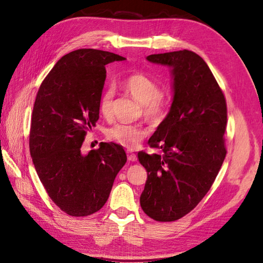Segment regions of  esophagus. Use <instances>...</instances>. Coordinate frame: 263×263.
I'll use <instances>...</instances> for the list:
<instances>
[{
	"label": "esophagus",
	"mask_w": 263,
	"mask_h": 263,
	"mask_svg": "<svg viewBox=\"0 0 263 263\" xmlns=\"http://www.w3.org/2000/svg\"><path fill=\"white\" fill-rule=\"evenodd\" d=\"M126 154H127V159L130 161H132V162L137 161V155L133 153V149H130V148H128V149L126 151Z\"/></svg>",
	"instance_id": "obj_1"
}]
</instances>
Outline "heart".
I'll return each mask as SVG.
<instances>
[{"label":"heart","mask_w":263,"mask_h":263,"mask_svg":"<svg viewBox=\"0 0 263 263\" xmlns=\"http://www.w3.org/2000/svg\"><path fill=\"white\" fill-rule=\"evenodd\" d=\"M123 88L130 93L133 98L142 103V109L147 118L157 121L164 116L168 108V100L161 93L160 86L154 79L147 74L133 72L126 76L122 82ZM114 90L109 88L104 90L99 100V111L104 118L111 115V100ZM148 135V130L142 125H130V124H115L109 127L106 136L109 140L115 141L119 145L135 147Z\"/></svg>","instance_id":"heart-1"}]
</instances>
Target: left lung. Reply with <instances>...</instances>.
Wrapping results in <instances>:
<instances>
[{
	"instance_id": "8db88e82",
	"label": "left lung",
	"mask_w": 263,
	"mask_h": 263,
	"mask_svg": "<svg viewBox=\"0 0 263 263\" xmlns=\"http://www.w3.org/2000/svg\"><path fill=\"white\" fill-rule=\"evenodd\" d=\"M173 68L174 100L168 116L141 151L147 171L142 211L157 222H173L198 206L211 190L227 155V101L206 62L191 50L147 56Z\"/></svg>"
}]
</instances>
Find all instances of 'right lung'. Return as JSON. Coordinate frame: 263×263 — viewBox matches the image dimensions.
Masks as SVG:
<instances>
[{"label":"right lung","mask_w":263,"mask_h":263,"mask_svg":"<svg viewBox=\"0 0 263 263\" xmlns=\"http://www.w3.org/2000/svg\"><path fill=\"white\" fill-rule=\"evenodd\" d=\"M125 60L114 52L78 49L64 55L41 83L33 107L30 152L49 198L70 216H88L107 202L119 170L123 147L101 142L80 152L99 119L106 65Z\"/></svg>","instance_id":"1"}]
</instances>
